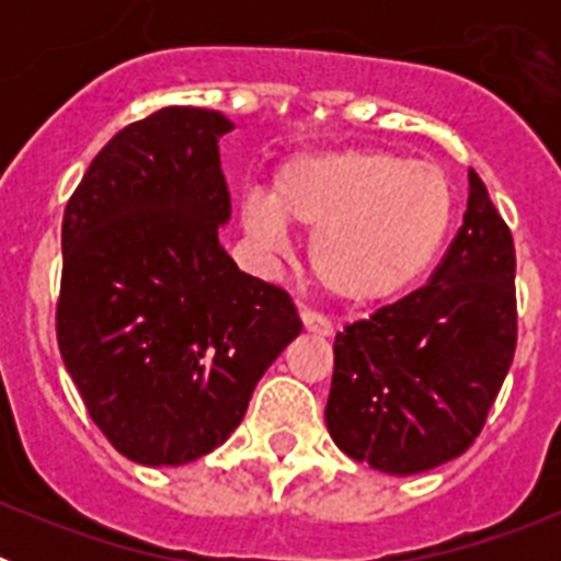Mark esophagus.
Instances as JSON below:
<instances>
[{
  "mask_svg": "<svg viewBox=\"0 0 561 561\" xmlns=\"http://www.w3.org/2000/svg\"><path fill=\"white\" fill-rule=\"evenodd\" d=\"M300 320H304V329L314 336H334V325L325 320L323 314L317 311H300Z\"/></svg>",
  "mask_w": 561,
  "mask_h": 561,
  "instance_id": "obj_1",
  "label": "esophagus"
}]
</instances>
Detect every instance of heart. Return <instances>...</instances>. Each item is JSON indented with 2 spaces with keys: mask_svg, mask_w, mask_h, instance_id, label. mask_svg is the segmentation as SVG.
Returning <instances> with one entry per match:
<instances>
[{
  "mask_svg": "<svg viewBox=\"0 0 561 561\" xmlns=\"http://www.w3.org/2000/svg\"><path fill=\"white\" fill-rule=\"evenodd\" d=\"M453 210V182L433 162L376 148L317 151L277 168L270 196H247L241 230L264 264L289 252L286 224L309 230L317 284L345 306H376L427 272Z\"/></svg>",
  "mask_w": 561,
  "mask_h": 561,
  "instance_id": "1",
  "label": "heart"
}]
</instances>
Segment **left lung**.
Returning <instances> with one entry per match:
<instances>
[{
  "label": "left lung",
  "instance_id": "8db88e82",
  "mask_svg": "<svg viewBox=\"0 0 561 561\" xmlns=\"http://www.w3.org/2000/svg\"><path fill=\"white\" fill-rule=\"evenodd\" d=\"M512 232L469 171L463 227L424 289L334 340L325 427L348 458L419 474L483 430L517 348Z\"/></svg>",
  "mask_w": 561,
  "mask_h": 561
}]
</instances>
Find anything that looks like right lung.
Listing matches in <instances>:
<instances>
[{"instance_id":"1","label":"right lung","mask_w":561,"mask_h":561,"mask_svg":"<svg viewBox=\"0 0 561 561\" xmlns=\"http://www.w3.org/2000/svg\"><path fill=\"white\" fill-rule=\"evenodd\" d=\"M221 112L165 106L117 131L61 227L58 348L89 415L142 466L225 444L304 323L277 286L236 266Z\"/></svg>"}]
</instances>
